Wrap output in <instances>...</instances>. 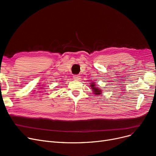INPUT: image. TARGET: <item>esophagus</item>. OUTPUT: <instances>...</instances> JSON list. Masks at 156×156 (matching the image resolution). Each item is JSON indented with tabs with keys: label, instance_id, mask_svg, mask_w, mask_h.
Listing matches in <instances>:
<instances>
[{
	"label": "esophagus",
	"instance_id": "esophagus-1",
	"mask_svg": "<svg viewBox=\"0 0 156 156\" xmlns=\"http://www.w3.org/2000/svg\"><path fill=\"white\" fill-rule=\"evenodd\" d=\"M73 78L74 80H79V79H80V77L79 76H78V75H74Z\"/></svg>",
	"mask_w": 156,
	"mask_h": 156
}]
</instances>
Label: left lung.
Returning <instances> with one entry per match:
<instances>
[{"label":"left lung","instance_id":"1","mask_svg":"<svg viewBox=\"0 0 156 156\" xmlns=\"http://www.w3.org/2000/svg\"><path fill=\"white\" fill-rule=\"evenodd\" d=\"M90 87L92 89L94 94H95V95H99L102 93V90L101 89H99V88L95 87V84L94 82H92V84H90Z\"/></svg>","mask_w":156,"mask_h":156}]
</instances>
